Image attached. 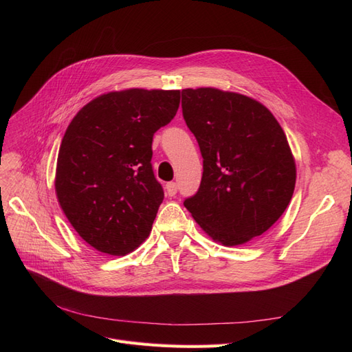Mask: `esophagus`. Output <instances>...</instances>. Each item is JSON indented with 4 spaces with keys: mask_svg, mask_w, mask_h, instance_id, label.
I'll return each mask as SVG.
<instances>
[{
    "mask_svg": "<svg viewBox=\"0 0 352 352\" xmlns=\"http://www.w3.org/2000/svg\"><path fill=\"white\" fill-rule=\"evenodd\" d=\"M166 192L168 197H175L177 194V185L175 182H168L166 185Z\"/></svg>",
    "mask_w": 352,
    "mask_h": 352,
    "instance_id": "1",
    "label": "esophagus"
}]
</instances>
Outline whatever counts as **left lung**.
<instances>
[{"mask_svg":"<svg viewBox=\"0 0 352 352\" xmlns=\"http://www.w3.org/2000/svg\"><path fill=\"white\" fill-rule=\"evenodd\" d=\"M182 113L204 168L184 206L228 247L263 235L295 189V162L280 124L258 101L216 88L184 89Z\"/></svg>","mask_w":352,"mask_h":352,"instance_id":"obj_1","label":"left lung"}]
</instances>
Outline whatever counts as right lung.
<instances>
[{
    "label": "right lung",
    "instance_id": "right-lung-1",
    "mask_svg": "<svg viewBox=\"0 0 352 352\" xmlns=\"http://www.w3.org/2000/svg\"><path fill=\"white\" fill-rule=\"evenodd\" d=\"M180 91L100 95L73 117L57 158L56 192L91 247L124 255L148 238L163 186L153 172V136L172 122Z\"/></svg>",
    "mask_w": 352,
    "mask_h": 352
}]
</instances>
